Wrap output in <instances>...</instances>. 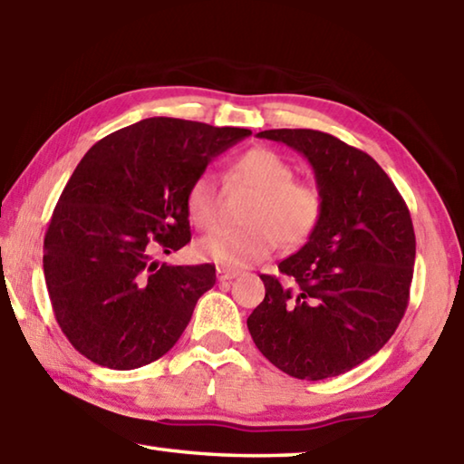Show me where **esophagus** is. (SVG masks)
Segmentation results:
<instances>
[{
  "label": "esophagus",
  "instance_id": "1",
  "mask_svg": "<svg viewBox=\"0 0 464 464\" xmlns=\"http://www.w3.org/2000/svg\"><path fill=\"white\" fill-rule=\"evenodd\" d=\"M235 276H239L237 270H231V268H217V278H218V282L233 280Z\"/></svg>",
  "mask_w": 464,
  "mask_h": 464
}]
</instances>
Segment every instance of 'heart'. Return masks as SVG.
<instances>
[{"label": "heart", "mask_w": 464, "mask_h": 464, "mask_svg": "<svg viewBox=\"0 0 464 464\" xmlns=\"http://www.w3.org/2000/svg\"><path fill=\"white\" fill-rule=\"evenodd\" d=\"M286 157L268 147H254L231 163L229 184L257 188L246 210L243 227H215L196 241L194 254L225 268H247L272 256L280 239L286 246L307 241L324 215V196L311 182L295 179ZM221 208V188L215 176H196L186 190V213L196 227H210Z\"/></svg>", "instance_id": "1"}]
</instances>
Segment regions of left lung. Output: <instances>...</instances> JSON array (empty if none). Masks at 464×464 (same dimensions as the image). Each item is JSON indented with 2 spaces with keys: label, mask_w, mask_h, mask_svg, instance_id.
Returning <instances> with one entry per match:
<instances>
[{
  "label": "left lung",
  "mask_w": 464,
  "mask_h": 464,
  "mask_svg": "<svg viewBox=\"0 0 464 464\" xmlns=\"http://www.w3.org/2000/svg\"><path fill=\"white\" fill-rule=\"evenodd\" d=\"M307 157L324 215L307 243L262 274L264 301L247 317L257 350L295 379L324 381L374 356L410 301L415 233L401 194L371 155L327 132L272 129Z\"/></svg>",
  "instance_id": "obj_1"
}]
</instances>
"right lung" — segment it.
Wrapping results in <instances>:
<instances>
[{"label": "right lung", "instance_id": "add662e5", "mask_svg": "<svg viewBox=\"0 0 464 464\" xmlns=\"http://www.w3.org/2000/svg\"><path fill=\"white\" fill-rule=\"evenodd\" d=\"M249 129L155 116L98 140L63 190L43 268L57 324L92 362L132 371L174 348L215 266L151 262L190 241L186 190Z\"/></svg>", "mask_w": 464, "mask_h": 464}]
</instances>
